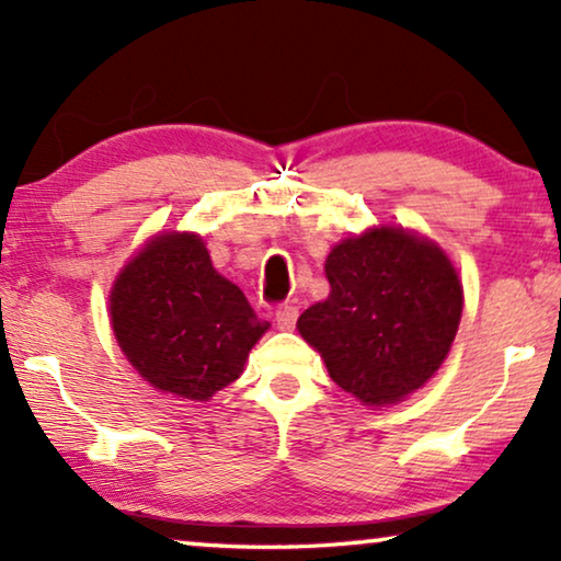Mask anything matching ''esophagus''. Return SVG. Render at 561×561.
<instances>
[{
    "instance_id": "1",
    "label": "esophagus",
    "mask_w": 561,
    "mask_h": 561,
    "mask_svg": "<svg viewBox=\"0 0 561 561\" xmlns=\"http://www.w3.org/2000/svg\"><path fill=\"white\" fill-rule=\"evenodd\" d=\"M296 319H298V309L290 304H283L275 309V321H278V329L283 332H288V329L296 327Z\"/></svg>"
}]
</instances>
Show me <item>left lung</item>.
I'll return each instance as SVG.
<instances>
[{"label":"left lung","mask_w":561,"mask_h":561,"mask_svg":"<svg viewBox=\"0 0 561 561\" xmlns=\"http://www.w3.org/2000/svg\"><path fill=\"white\" fill-rule=\"evenodd\" d=\"M332 294L298 317L342 390L386 405L424 386L447 357L462 317V286L424 237L380 227L327 257Z\"/></svg>","instance_id":"8db88e82"}]
</instances>
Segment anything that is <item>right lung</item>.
Masks as SVG:
<instances>
[{
	"instance_id": "right-lung-1",
	"label": "right lung",
	"mask_w": 561,
	"mask_h": 561,
	"mask_svg": "<svg viewBox=\"0 0 561 561\" xmlns=\"http://www.w3.org/2000/svg\"><path fill=\"white\" fill-rule=\"evenodd\" d=\"M122 352L150 386L206 401L240 378L265 329L196 234H160L125 265L110 298Z\"/></svg>"
}]
</instances>
